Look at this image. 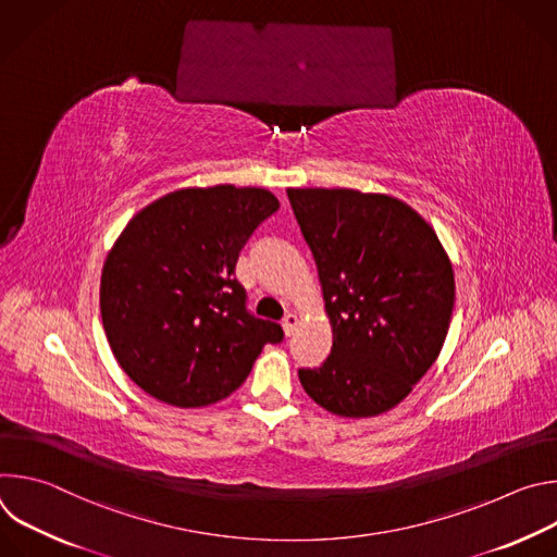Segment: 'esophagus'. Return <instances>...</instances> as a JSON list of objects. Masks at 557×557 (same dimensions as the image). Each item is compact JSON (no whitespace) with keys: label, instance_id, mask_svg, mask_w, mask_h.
I'll return each instance as SVG.
<instances>
[{"label":"esophagus","instance_id":"1","mask_svg":"<svg viewBox=\"0 0 557 557\" xmlns=\"http://www.w3.org/2000/svg\"><path fill=\"white\" fill-rule=\"evenodd\" d=\"M299 326V317L295 312H286V317L282 320V329H284V335L290 337Z\"/></svg>","mask_w":557,"mask_h":557}]
</instances>
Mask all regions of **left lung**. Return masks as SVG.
Wrapping results in <instances>:
<instances>
[{"label":"left lung","instance_id":"8db88e82","mask_svg":"<svg viewBox=\"0 0 557 557\" xmlns=\"http://www.w3.org/2000/svg\"><path fill=\"white\" fill-rule=\"evenodd\" d=\"M320 273L333 348L299 381L324 410L363 419L399 406L436 361L456 284L434 228L404 200L286 189Z\"/></svg>","mask_w":557,"mask_h":557}]
</instances>
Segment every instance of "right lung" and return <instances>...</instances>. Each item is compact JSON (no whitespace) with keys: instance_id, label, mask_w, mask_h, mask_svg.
<instances>
[{"instance_id":"add662e5","label":"right lung","mask_w":557,"mask_h":557,"mask_svg":"<svg viewBox=\"0 0 557 557\" xmlns=\"http://www.w3.org/2000/svg\"><path fill=\"white\" fill-rule=\"evenodd\" d=\"M280 209L260 187H187L140 209L101 273V317L125 374L153 399L211 406L249 376L280 324L247 310L235 262Z\"/></svg>"}]
</instances>
